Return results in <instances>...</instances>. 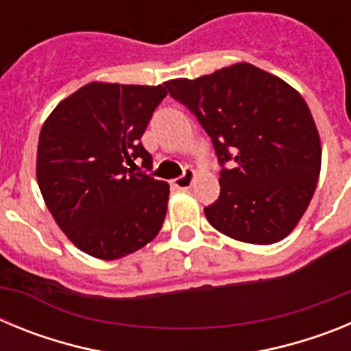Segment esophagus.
I'll list each match as a JSON object with an SVG mask.
<instances>
[{"label": "esophagus", "instance_id": "obj_1", "mask_svg": "<svg viewBox=\"0 0 351 351\" xmlns=\"http://www.w3.org/2000/svg\"><path fill=\"white\" fill-rule=\"evenodd\" d=\"M195 181V170L193 169H186L184 173H182L181 178L173 179L172 186L179 188V190H188Z\"/></svg>", "mask_w": 351, "mask_h": 351}]
</instances>
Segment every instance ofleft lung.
Segmentation results:
<instances>
[{
  "label": "left lung",
  "mask_w": 351,
  "mask_h": 351,
  "mask_svg": "<svg viewBox=\"0 0 351 351\" xmlns=\"http://www.w3.org/2000/svg\"><path fill=\"white\" fill-rule=\"evenodd\" d=\"M197 116L219 163L218 200L204 209L210 225L250 244L287 237L315 195L322 167L318 128L300 93L250 63L198 79L165 82Z\"/></svg>",
  "instance_id": "8db88e82"
}]
</instances>
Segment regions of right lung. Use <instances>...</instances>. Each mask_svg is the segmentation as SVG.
<instances>
[{
  "label": "right lung",
  "instance_id": "add662e5",
  "mask_svg": "<svg viewBox=\"0 0 351 351\" xmlns=\"http://www.w3.org/2000/svg\"><path fill=\"white\" fill-rule=\"evenodd\" d=\"M163 86L89 82L61 100L42 126L36 181L63 234L80 251L117 260L151 243L167 214L170 186L141 144Z\"/></svg>",
  "mask_w": 351,
  "mask_h": 351
}]
</instances>
